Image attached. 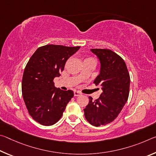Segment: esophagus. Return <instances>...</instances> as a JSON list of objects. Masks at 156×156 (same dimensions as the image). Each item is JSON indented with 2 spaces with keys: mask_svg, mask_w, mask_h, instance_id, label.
I'll return each mask as SVG.
<instances>
[{
  "mask_svg": "<svg viewBox=\"0 0 156 156\" xmlns=\"http://www.w3.org/2000/svg\"><path fill=\"white\" fill-rule=\"evenodd\" d=\"M82 94V93L80 91H74V96H80V95H81Z\"/></svg>",
  "mask_w": 156,
  "mask_h": 156,
  "instance_id": "34e87169",
  "label": "esophagus"
}]
</instances>
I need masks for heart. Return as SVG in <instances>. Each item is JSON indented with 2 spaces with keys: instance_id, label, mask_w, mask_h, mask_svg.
Listing matches in <instances>:
<instances>
[{
  "instance_id": "heart-1",
  "label": "heart",
  "mask_w": 156,
  "mask_h": 156,
  "mask_svg": "<svg viewBox=\"0 0 156 156\" xmlns=\"http://www.w3.org/2000/svg\"><path fill=\"white\" fill-rule=\"evenodd\" d=\"M87 60H94V59L92 57L87 56V57L85 58V59H84V61H87Z\"/></svg>"
}]
</instances>
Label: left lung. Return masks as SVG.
I'll return each mask as SVG.
<instances>
[{"label":"left lung","instance_id":"left-lung-1","mask_svg":"<svg viewBox=\"0 0 156 156\" xmlns=\"http://www.w3.org/2000/svg\"><path fill=\"white\" fill-rule=\"evenodd\" d=\"M101 63L100 73L94 83L101 87L102 93L84 109L86 120L95 126L113 122L122 111L129 94L130 76L125 62L119 55L107 49H91Z\"/></svg>","mask_w":156,"mask_h":156}]
</instances>
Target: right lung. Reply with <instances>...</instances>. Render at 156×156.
Segmentation results:
<instances>
[{
  "label": "right lung",
  "mask_w": 156,
  "mask_h": 156,
  "mask_svg": "<svg viewBox=\"0 0 156 156\" xmlns=\"http://www.w3.org/2000/svg\"><path fill=\"white\" fill-rule=\"evenodd\" d=\"M80 47L47 44L38 47L26 65L22 94L29 114L44 126L56 123L72 98V90L56 89L54 79L60 76L65 62Z\"/></svg>",
  "instance_id": "1"
}]
</instances>
